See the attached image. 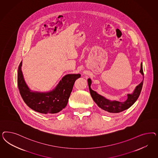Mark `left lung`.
Returning <instances> with one entry per match:
<instances>
[{"mask_svg":"<svg viewBox=\"0 0 158 158\" xmlns=\"http://www.w3.org/2000/svg\"><path fill=\"white\" fill-rule=\"evenodd\" d=\"M140 73L143 77V64H141ZM91 97L97 105L105 112L108 113H119L126 110L131 105L134 104V102L138 99L141 93L142 87L143 85V81H141L138 86H136L135 89L132 94H127V98L124 102H119L118 101H110L105 98L103 96L98 94L96 91L93 90L91 89V80L89 78L87 79Z\"/></svg>","mask_w":158,"mask_h":158,"instance_id":"1","label":"left lung"}]
</instances>
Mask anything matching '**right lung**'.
Returning a JSON list of instances; mask_svg holds the SVG:
<instances>
[{"label": "right lung", "instance_id": "add662e5", "mask_svg": "<svg viewBox=\"0 0 158 158\" xmlns=\"http://www.w3.org/2000/svg\"><path fill=\"white\" fill-rule=\"evenodd\" d=\"M20 62L17 75L19 93L30 108L43 114H57L67 105L75 81L81 74H68L63 77L53 90L48 92L32 91L26 84Z\"/></svg>", "mask_w": 158, "mask_h": 158}]
</instances>
